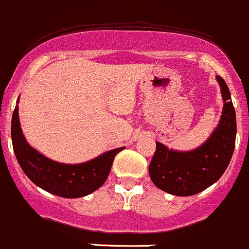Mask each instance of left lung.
I'll list each match as a JSON object with an SVG mask.
<instances>
[{"label":"left lung","instance_id":"1","mask_svg":"<svg viewBox=\"0 0 249 249\" xmlns=\"http://www.w3.org/2000/svg\"><path fill=\"white\" fill-rule=\"evenodd\" d=\"M224 102L216 129L201 146L192 151L169 150L156 142L148 166L150 178L162 191L178 196L198 194L217 182L229 165L236 139V114L227 84L216 76Z\"/></svg>","mask_w":249,"mask_h":249}]
</instances>
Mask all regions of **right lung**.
I'll return each mask as SVG.
<instances>
[{
	"label": "right lung",
	"mask_w": 249,
	"mask_h": 249,
	"mask_svg": "<svg viewBox=\"0 0 249 249\" xmlns=\"http://www.w3.org/2000/svg\"><path fill=\"white\" fill-rule=\"evenodd\" d=\"M10 134L15 157L25 175L36 186L62 198H81L103 186L109 176L115 156L124 148H114L80 164L55 162L31 147L26 142L20 127L18 106L13 112Z\"/></svg>",
	"instance_id": "add662e5"
}]
</instances>
